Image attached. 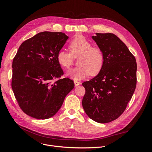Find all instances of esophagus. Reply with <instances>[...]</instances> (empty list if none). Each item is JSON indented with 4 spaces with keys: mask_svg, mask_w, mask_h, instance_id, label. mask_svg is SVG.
Wrapping results in <instances>:
<instances>
[{
    "mask_svg": "<svg viewBox=\"0 0 152 152\" xmlns=\"http://www.w3.org/2000/svg\"><path fill=\"white\" fill-rule=\"evenodd\" d=\"M74 84H75V86H79L80 84V82L79 81H78V80H74Z\"/></svg>",
    "mask_w": 152,
    "mask_h": 152,
    "instance_id": "obj_1",
    "label": "esophagus"
}]
</instances>
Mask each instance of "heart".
I'll return each instance as SVG.
<instances>
[{"label":"heart","mask_w":152,"mask_h":152,"mask_svg":"<svg viewBox=\"0 0 152 152\" xmlns=\"http://www.w3.org/2000/svg\"><path fill=\"white\" fill-rule=\"evenodd\" d=\"M70 53L60 49L57 54V60L61 66L68 69L73 63V57L79 56L77 67L68 71L67 75L74 80H80L89 75H95L102 70L104 63V55L102 49L93 46L89 40L82 35L77 36L68 44Z\"/></svg>","instance_id":"obj_1"}]
</instances>
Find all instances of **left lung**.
I'll return each mask as SVG.
<instances>
[{"mask_svg": "<svg viewBox=\"0 0 152 152\" xmlns=\"http://www.w3.org/2000/svg\"><path fill=\"white\" fill-rule=\"evenodd\" d=\"M102 49L104 63L93 79L83 82L82 107L88 117L99 123L118 118L125 111L136 89V58L126 45L112 33L92 37Z\"/></svg>", "mask_w": 152, "mask_h": 152, "instance_id": "left-lung-1", "label": "left lung"}]
</instances>
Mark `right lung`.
I'll return each instance as SVG.
<instances>
[{
	"label": "right lung",
	"mask_w": 152,
	"mask_h": 152,
	"mask_svg": "<svg viewBox=\"0 0 152 152\" xmlns=\"http://www.w3.org/2000/svg\"><path fill=\"white\" fill-rule=\"evenodd\" d=\"M68 39L62 32L44 31L26 40L12 61L11 87L24 113L37 119L56 114L74 87L63 71L57 54Z\"/></svg>",
	"instance_id": "1"
}]
</instances>
